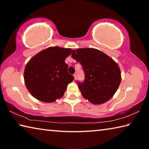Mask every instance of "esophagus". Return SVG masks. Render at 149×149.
<instances>
[{
    "instance_id": "obj_1",
    "label": "esophagus",
    "mask_w": 149,
    "mask_h": 149,
    "mask_svg": "<svg viewBox=\"0 0 149 149\" xmlns=\"http://www.w3.org/2000/svg\"><path fill=\"white\" fill-rule=\"evenodd\" d=\"M74 79L75 80V79H77V74H74Z\"/></svg>"
}]
</instances>
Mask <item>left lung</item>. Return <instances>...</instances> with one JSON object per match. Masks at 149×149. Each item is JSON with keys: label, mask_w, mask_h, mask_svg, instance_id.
Masks as SVG:
<instances>
[{"label": "left lung", "mask_w": 149, "mask_h": 149, "mask_svg": "<svg viewBox=\"0 0 149 149\" xmlns=\"http://www.w3.org/2000/svg\"><path fill=\"white\" fill-rule=\"evenodd\" d=\"M72 56L82 65L85 74L84 81H77L83 97L95 104L110 99L121 82L116 63L104 52L91 48L73 50Z\"/></svg>", "instance_id": "8db88e82"}]
</instances>
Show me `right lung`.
Masks as SVG:
<instances>
[{"instance_id":"obj_1","label":"right lung","mask_w":149,"mask_h":149,"mask_svg":"<svg viewBox=\"0 0 149 149\" xmlns=\"http://www.w3.org/2000/svg\"><path fill=\"white\" fill-rule=\"evenodd\" d=\"M71 52L70 49L49 47L29 60L25 68L24 80L33 97L52 102L64 95L67 85L74 79L65 62Z\"/></svg>"}]
</instances>
